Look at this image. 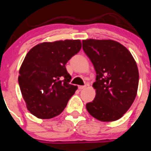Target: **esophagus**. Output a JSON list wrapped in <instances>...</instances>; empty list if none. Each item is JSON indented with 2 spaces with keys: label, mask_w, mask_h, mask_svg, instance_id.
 Returning a JSON list of instances; mask_svg holds the SVG:
<instances>
[{
  "label": "esophagus",
  "mask_w": 151,
  "mask_h": 151,
  "mask_svg": "<svg viewBox=\"0 0 151 151\" xmlns=\"http://www.w3.org/2000/svg\"><path fill=\"white\" fill-rule=\"evenodd\" d=\"M86 88V86H85V85H80V86H78V89L80 90V91L83 89H84V88Z\"/></svg>",
  "instance_id": "1"
}]
</instances>
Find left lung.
I'll list each match as a JSON object with an SVG mask.
<instances>
[{
	"mask_svg": "<svg viewBox=\"0 0 151 151\" xmlns=\"http://www.w3.org/2000/svg\"><path fill=\"white\" fill-rule=\"evenodd\" d=\"M83 49L96 73L93 101L86 104L90 115L110 122L120 119L133 104L139 84L135 60L123 45L113 40L87 39Z\"/></svg>",
	"mask_w": 151,
	"mask_h": 151,
	"instance_id": "left-lung-1",
	"label": "left lung"
}]
</instances>
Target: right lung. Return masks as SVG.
<instances>
[{"label":"right lung","instance_id":"add662e5","mask_svg":"<svg viewBox=\"0 0 151 151\" xmlns=\"http://www.w3.org/2000/svg\"><path fill=\"white\" fill-rule=\"evenodd\" d=\"M81 47L80 40L56 41L39 44L27 53L18 82L32 115L50 119L63 112L77 89L69 84L66 64Z\"/></svg>","mask_w":151,"mask_h":151}]
</instances>
